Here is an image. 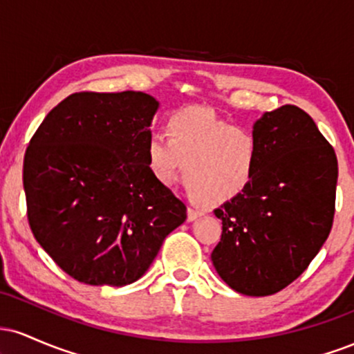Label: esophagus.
Instances as JSON below:
<instances>
[{
	"label": "esophagus",
	"instance_id": "1",
	"mask_svg": "<svg viewBox=\"0 0 354 354\" xmlns=\"http://www.w3.org/2000/svg\"><path fill=\"white\" fill-rule=\"evenodd\" d=\"M203 214H205V211H203V209L193 208V206H189V208H188V221H194V219L203 216Z\"/></svg>",
	"mask_w": 354,
	"mask_h": 354
}]
</instances>
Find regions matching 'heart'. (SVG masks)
I'll return each instance as SVG.
<instances>
[{
  "instance_id": "1",
  "label": "heart",
  "mask_w": 354,
  "mask_h": 354,
  "mask_svg": "<svg viewBox=\"0 0 354 354\" xmlns=\"http://www.w3.org/2000/svg\"><path fill=\"white\" fill-rule=\"evenodd\" d=\"M166 129L168 136L151 133L145 146L148 169L158 185L171 188L185 171L193 196L221 205L253 183L261 153L253 129L233 126L200 106L173 113Z\"/></svg>"
}]
</instances>
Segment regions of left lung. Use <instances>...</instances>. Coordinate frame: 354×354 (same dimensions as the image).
Here are the masks:
<instances>
[{
	"label": "left lung",
	"instance_id": "8db88e82",
	"mask_svg": "<svg viewBox=\"0 0 354 354\" xmlns=\"http://www.w3.org/2000/svg\"><path fill=\"white\" fill-rule=\"evenodd\" d=\"M258 171L214 209L223 233L211 253L221 279L246 296L274 295L306 270L335 218L338 160L313 118L293 104L265 113Z\"/></svg>",
	"mask_w": 354,
	"mask_h": 354
}]
</instances>
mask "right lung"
Masks as SVG:
<instances>
[{"label":"right lung","mask_w":354,"mask_h":354,"mask_svg":"<svg viewBox=\"0 0 354 354\" xmlns=\"http://www.w3.org/2000/svg\"><path fill=\"white\" fill-rule=\"evenodd\" d=\"M158 106L141 91L75 93L31 138L23 165L28 221L53 261L80 283H135L185 223V203L146 163Z\"/></svg>","instance_id":"obj_1"}]
</instances>
